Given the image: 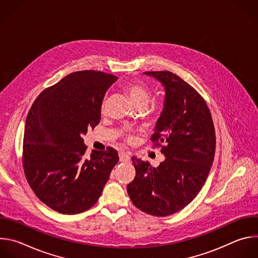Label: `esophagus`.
<instances>
[{"instance_id":"1","label":"esophagus","mask_w":258,"mask_h":258,"mask_svg":"<svg viewBox=\"0 0 258 258\" xmlns=\"http://www.w3.org/2000/svg\"><path fill=\"white\" fill-rule=\"evenodd\" d=\"M119 159H120V161H122V162L130 161V159H131V153H130V152H124V151L119 152Z\"/></svg>"}]
</instances>
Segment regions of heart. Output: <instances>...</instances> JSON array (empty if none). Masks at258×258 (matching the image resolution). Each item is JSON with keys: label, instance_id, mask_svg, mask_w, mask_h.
<instances>
[{"label": "heart", "instance_id": "b5f03b06", "mask_svg": "<svg viewBox=\"0 0 258 258\" xmlns=\"http://www.w3.org/2000/svg\"><path fill=\"white\" fill-rule=\"evenodd\" d=\"M125 92L130 96L132 102L138 106L141 104H148L151 94L143 83H132L125 86Z\"/></svg>", "mask_w": 258, "mask_h": 258}]
</instances>
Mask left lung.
<instances>
[{
    "instance_id": "obj_1",
    "label": "left lung",
    "mask_w": 258,
    "mask_h": 258,
    "mask_svg": "<svg viewBox=\"0 0 258 258\" xmlns=\"http://www.w3.org/2000/svg\"><path fill=\"white\" fill-rule=\"evenodd\" d=\"M164 88V102L151 140L165 159L158 167L133 157L136 176L127 185L134 205L155 216L187 206L200 192L215 153V131L203 98L170 71L144 72Z\"/></svg>"
}]
</instances>
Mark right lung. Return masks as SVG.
<instances>
[{"label": "right lung", "mask_w": 258, "mask_h": 258, "mask_svg": "<svg viewBox=\"0 0 258 258\" xmlns=\"http://www.w3.org/2000/svg\"><path fill=\"white\" fill-rule=\"evenodd\" d=\"M117 78L102 71L73 72L46 89L33 102L23 137V168L43 203L63 214L90 209L118 162L108 147L85 157L83 136L101 119L107 90Z\"/></svg>", "instance_id": "obj_1"}]
</instances>
